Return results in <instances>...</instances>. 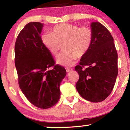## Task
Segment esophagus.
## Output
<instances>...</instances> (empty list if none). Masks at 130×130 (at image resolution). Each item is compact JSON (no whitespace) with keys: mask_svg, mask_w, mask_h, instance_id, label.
<instances>
[{"mask_svg":"<svg viewBox=\"0 0 130 130\" xmlns=\"http://www.w3.org/2000/svg\"><path fill=\"white\" fill-rule=\"evenodd\" d=\"M73 70V69H71V68H66V71H67V73H69V72H70V71H71Z\"/></svg>","mask_w":130,"mask_h":130,"instance_id":"esophagus-1","label":"esophagus"}]
</instances>
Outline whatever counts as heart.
I'll return each mask as SVG.
<instances>
[{"mask_svg": "<svg viewBox=\"0 0 130 130\" xmlns=\"http://www.w3.org/2000/svg\"><path fill=\"white\" fill-rule=\"evenodd\" d=\"M93 34L87 26L79 27L70 23H60L52 27L50 33L41 37L44 47L53 56H57L60 44L64 52L59 55L56 62L63 66H71L77 57L83 56L92 44Z\"/></svg>", "mask_w": 130, "mask_h": 130, "instance_id": "1", "label": "heart"}]
</instances>
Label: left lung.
Instances as JSON below:
<instances>
[{
  "label": "left lung",
  "instance_id": "obj_1",
  "mask_svg": "<svg viewBox=\"0 0 130 130\" xmlns=\"http://www.w3.org/2000/svg\"><path fill=\"white\" fill-rule=\"evenodd\" d=\"M91 26L93 42L79 65L75 67L79 74L75 87L84 99L99 103L109 96L115 84L118 53L112 36L106 27L97 21L92 23Z\"/></svg>",
  "mask_w": 130,
  "mask_h": 130
}]
</instances>
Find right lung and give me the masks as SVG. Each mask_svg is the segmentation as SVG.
Instances as JSON below:
<instances>
[{
  "label": "right lung",
  "instance_id": "add662e5",
  "mask_svg": "<svg viewBox=\"0 0 130 130\" xmlns=\"http://www.w3.org/2000/svg\"><path fill=\"white\" fill-rule=\"evenodd\" d=\"M42 27L41 23L30 22L19 33L15 44V65L20 88L26 98L37 107L46 109L59 100V86L67 72L64 67L55 65L42 44ZM52 66L54 68L48 70Z\"/></svg>",
  "mask_w": 130,
  "mask_h": 130
}]
</instances>
